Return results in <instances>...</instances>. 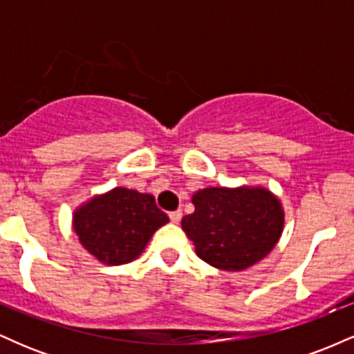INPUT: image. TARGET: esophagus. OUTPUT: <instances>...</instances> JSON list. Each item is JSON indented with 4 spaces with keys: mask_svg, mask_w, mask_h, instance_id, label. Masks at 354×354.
<instances>
[{
    "mask_svg": "<svg viewBox=\"0 0 354 354\" xmlns=\"http://www.w3.org/2000/svg\"><path fill=\"white\" fill-rule=\"evenodd\" d=\"M181 216H183V213L180 209L171 211V213H169V219H171V223H174V225H178V223L181 221Z\"/></svg>",
    "mask_w": 354,
    "mask_h": 354,
    "instance_id": "34e87169",
    "label": "esophagus"
}]
</instances>
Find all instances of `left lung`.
<instances>
[{
    "instance_id": "obj_1",
    "label": "left lung",
    "mask_w": 354,
    "mask_h": 354,
    "mask_svg": "<svg viewBox=\"0 0 354 354\" xmlns=\"http://www.w3.org/2000/svg\"><path fill=\"white\" fill-rule=\"evenodd\" d=\"M194 213L181 228L205 263L243 271L273 251L284 228L281 200L265 186H209L191 196Z\"/></svg>"
}]
</instances>
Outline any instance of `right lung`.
<instances>
[{"label": "right lung", "mask_w": 354, "mask_h": 354, "mask_svg": "<svg viewBox=\"0 0 354 354\" xmlns=\"http://www.w3.org/2000/svg\"><path fill=\"white\" fill-rule=\"evenodd\" d=\"M169 218L154 196L123 186L95 194L73 211L71 225L81 246L108 266L131 263Z\"/></svg>", "instance_id": "obj_1"}]
</instances>
